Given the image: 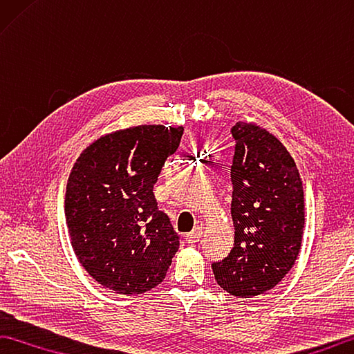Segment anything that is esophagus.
Returning <instances> with one entry per match:
<instances>
[{"label":"esophagus","instance_id":"1","mask_svg":"<svg viewBox=\"0 0 354 354\" xmlns=\"http://www.w3.org/2000/svg\"><path fill=\"white\" fill-rule=\"evenodd\" d=\"M202 238V228L201 227H196L193 232L187 233V236H185V239H187L188 244H196L199 243V239Z\"/></svg>","mask_w":354,"mask_h":354}]
</instances>
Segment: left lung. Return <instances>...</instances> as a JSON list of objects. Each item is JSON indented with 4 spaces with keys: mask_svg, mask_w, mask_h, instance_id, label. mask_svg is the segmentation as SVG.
<instances>
[{
    "mask_svg": "<svg viewBox=\"0 0 354 354\" xmlns=\"http://www.w3.org/2000/svg\"><path fill=\"white\" fill-rule=\"evenodd\" d=\"M233 249L212 264L219 286L252 299L274 289L301 247L305 197L299 169L281 141L253 122L232 127Z\"/></svg>",
    "mask_w": 354,
    "mask_h": 354,
    "instance_id": "8db88e82",
    "label": "left lung"
}]
</instances>
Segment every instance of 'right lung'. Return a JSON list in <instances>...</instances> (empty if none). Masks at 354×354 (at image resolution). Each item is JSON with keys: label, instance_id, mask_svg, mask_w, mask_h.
I'll list each match as a JSON object with an SVG mask.
<instances>
[{"label": "right lung", "instance_id": "1", "mask_svg": "<svg viewBox=\"0 0 354 354\" xmlns=\"http://www.w3.org/2000/svg\"><path fill=\"white\" fill-rule=\"evenodd\" d=\"M182 135L183 127L160 124L116 130L91 142L73 166L65 193L73 250L116 294L158 286L180 245L153 185Z\"/></svg>", "mask_w": 354, "mask_h": 354}]
</instances>
